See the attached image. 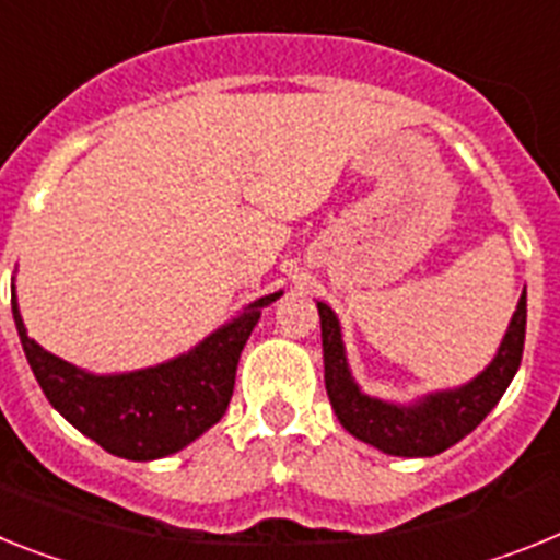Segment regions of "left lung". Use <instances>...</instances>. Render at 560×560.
<instances>
[{
    "label": "left lung",
    "mask_w": 560,
    "mask_h": 560,
    "mask_svg": "<svg viewBox=\"0 0 560 560\" xmlns=\"http://www.w3.org/2000/svg\"><path fill=\"white\" fill-rule=\"evenodd\" d=\"M319 328H323V362H326V390L339 424L388 456L424 458L447 451L476 430L481 419L499 405L508 385L513 382L524 353L527 331V291H521L515 314L499 351L481 374L458 388L433 390L419 396L417 402H388L368 396L357 385L348 368L346 342L331 305L317 303Z\"/></svg>",
    "instance_id": "obj_1"
}]
</instances>
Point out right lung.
Here are the masks:
<instances>
[{
  "mask_svg": "<svg viewBox=\"0 0 560 560\" xmlns=\"http://www.w3.org/2000/svg\"><path fill=\"white\" fill-rule=\"evenodd\" d=\"M277 298H283V291L248 303L243 314L200 339L192 351L124 374H90L45 351L27 337L16 289L11 308L25 357L47 402L113 456L152 462L184 451L221 422L232 399L243 346L262 308Z\"/></svg>",
  "mask_w": 560,
  "mask_h": 560,
  "instance_id": "add662e5",
  "label": "right lung"
}]
</instances>
